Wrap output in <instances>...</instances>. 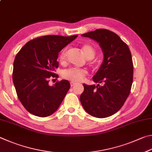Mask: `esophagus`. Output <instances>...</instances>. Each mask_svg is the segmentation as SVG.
Returning <instances> with one entry per match:
<instances>
[{"mask_svg": "<svg viewBox=\"0 0 152 152\" xmlns=\"http://www.w3.org/2000/svg\"><path fill=\"white\" fill-rule=\"evenodd\" d=\"M70 85H71V87H73L75 85H76V83H75V82H73V81H71L70 82Z\"/></svg>", "mask_w": 152, "mask_h": 152, "instance_id": "34e87169", "label": "esophagus"}]
</instances>
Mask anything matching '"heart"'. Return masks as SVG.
I'll return each instance as SVG.
<instances>
[{
	"label": "heart",
	"mask_w": 152,
	"mask_h": 152,
	"mask_svg": "<svg viewBox=\"0 0 152 152\" xmlns=\"http://www.w3.org/2000/svg\"><path fill=\"white\" fill-rule=\"evenodd\" d=\"M82 52L87 58H91L95 57V50L91 45L86 44L82 47ZM66 55V49H64L61 52L59 55V60L61 62L65 60ZM87 74V71L83 69L70 68L63 71L62 75L64 78H66L74 82H79L83 80V79Z\"/></svg>",
	"instance_id": "1"
}]
</instances>
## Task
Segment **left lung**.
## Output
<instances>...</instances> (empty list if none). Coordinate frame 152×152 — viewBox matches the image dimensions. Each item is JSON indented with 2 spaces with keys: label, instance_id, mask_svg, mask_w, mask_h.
<instances>
[{
  "label": "left lung",
  "instance_id": "8db88e82",
  "mask_svg": "<svg viewBox=\"0 0 152 152\" xmlns=\"http://www.w3.org/2000/svg\"><path fill=\"white\" fill-rule=\"evenodd\" d=\"M81 36L99 43L103 60L93 77L97 85L83 83L80 102L89 115L107 118L120 110L129 95L134 73L131 52L118 34L107 29H97Z\"/></svg>",
  "mask_w": 152,
  "mask_h": 152
}]
</instances>
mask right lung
I'll use <instances>...</instances> for the list:
<instances>
[{
	"label": "right lung",
	"instance_id": "right-lung-1",
	"mask_svg": "<svg viewBox=\"0 0 152 152\" xmlns=\"http://www.w3.org/2000/svg\"><path fill=\"white\" fill-rule=\"evenodd\" d=\"M78 35H47L31 40L16 55L12 80L20 102L29 113L45 118L58 110L70 88L67 80L49 86L58 68V54Z\"/></svg>",
	"mask_w": 152,
	"mask_h": 152
}]
</instances>
